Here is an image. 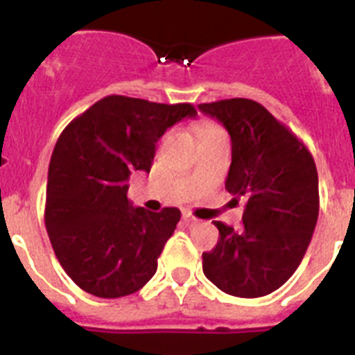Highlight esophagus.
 Masks as SVG:
<instances>
[{
	"label": "esophagus",
	"mask_w": 355,
	"mask_h": 355,
	"mask_svg": "<svg viewBox=\"0 0 355 355\" xmlns=\"http://www.w3.org/2000/svg\"><path fill=\"white\" fill-rule=\"evenodd\" d=\"M183 222L187 225H193V224H197V222H199V218H196V216H193L190 211H184L183 213Z\"/></svg>",
	"instance_id": "1"
}]
</instances>
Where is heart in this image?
I'll list each match as a JSON object with an SVG mask.
<instances>
[{
  "label": "heart",
  "mask_w": 355,
  "mask_h": 355,
  "mask_svg": "<svg viewBox=\"0 0 355 355\" xmlns=\"http://www.w3.org/2000/svg\"><path fill=\"white\" fill-rule=\"evenodd\" d=\"M213 128H216L215 124H209V122H200L199 126H197V135H202V133H206V131L213 130Z\"/></svg>",
  "instance_id": "heart-1"
}]
</instances>
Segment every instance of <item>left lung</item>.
<instances>
[{
  "mask_svg": "<svg viewBox=\"0 0 355 355\" xmlns=\"http://www.w3.org/2000/svg\"><path fill=\"white\" fill-rule=\"evenodd\" d=\"M231 135L225 190L247 200L243 225L215 222L218 241L202 252L206 277L224 293L256 299L283 286L302 261L318 218V172L302 140L252 99L199 105Z\"/></svg>",
  "mask_w": 355,
  "mask_h": 355,
  "instance_id": "1",
  "label": "left lung"
}]
</instances>
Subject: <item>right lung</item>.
I'll return each mask as SVG.
<instances>
[{
	"mask_svg": "<svg viewBox=\"0 0 355 355\" xmlns=\"http://www.w3.org/2000/svg\"><path fill=\"white\" fill-rule=\"evenodd\" d=\"M196 115L190 103L106 96L62 131L49 163L44 220L62 268L83 291L119 299L155 275L181 211L133 208L128 180L150 171L167 128Z\"/></svg>",
	"mask_w": 355,
	"mask_h": 355,
	"instance_id": "obj_1",
	"label": "right lung"
}]
</instances>
